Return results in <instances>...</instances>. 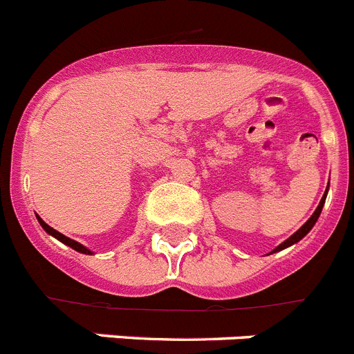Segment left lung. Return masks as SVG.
I'll use <instances>...</instances> for the list:
<instances>
[{
    "mask_svg": "<svg viewBox=\"0 0 354 354\" xmlns=\"http://www.w3.org/2000/svg\"><path fill=\"white\" fill-rule=\"evenodd\" d=\"M326 192H328V189H326ZM324 200H326V193H324V196H323V198H321V204H319V205H317V209H315V212H314V214H312V216H310V220L306 221V223H305V225H303V227H301V228H299L298 232H294V234H292V236H290V237H289V239H287V241H283L282 245H280V246H277V248H274V250H273V252H280V250L287 248V246L294 245V243H298V241H299V239H303V237H305V236H306V234L310 232V228H312V227H314V225H315V221H317V218H319V214H321V211H323Z\"/></svg>",
    "mask_w": 354,
    "mask_h": 354,
    "instance_id": "left-lung-1",
    "label": "left lung"
}]
</instances>
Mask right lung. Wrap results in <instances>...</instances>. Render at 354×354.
Returning <instances> with one entry per match:
<instances>
[{
  "mask_svg": "<svg viewBox=\"0 0 354 354\" xmlns=\"http://www.w3.org/2000/svg\"><path fill=\"white\" fill-rule=\"evenodd\" d=\"M37 218H39V216H37ZM39 223L42 225V228H44V230H46V232L51 234L53 237H56V239H58V241H62V243H65V245H67V246L74 248V250H76V252H80V253H92L88 248H84L83 245L76 243V241H74V239H68V237H65L64 234H60V232H58V230H55V228H53V227H49V225L42 220V218H39Z\"/></svg>",
  "mask_w": 354,
  "mask_h": 354,
  "instance_id": "right-lung-1",
  "label": "right lung"
}]
</instances>
